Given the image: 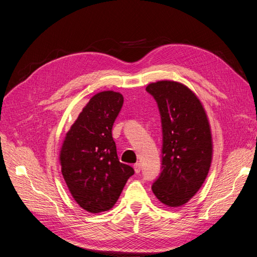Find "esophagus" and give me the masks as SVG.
<instances>
[{
	"label": "esophagus",
	"mask_w": 257,
	"mask_h": 257,
	"mask_svg": "<svg viewBox=\"0 0 257 257\" xmlns=\"http://www.w3.org/2000/svg\"><path fill=\"white\" fill-rule=\"evenodd\" d=\"M134 169H135V173H136V174H139V173H141V170H142V166H141V164H139V163H136V164L134 165Z\"/></svg>",
	"instance_id": "obj_1"
}]
</instances>
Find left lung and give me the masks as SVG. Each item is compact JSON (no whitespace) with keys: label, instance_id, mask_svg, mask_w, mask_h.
<instances>
[{"label":"left lung","instance_id":"8db88e82","mask_svg":"<svg viewBox=\"0 0 257 257\" xmlns=\"http://www.w3.org/2000/svg\"><path fill=\"white\" fill-rule=\"evenodd\" d=\"M157 100L162 121V172L152 184L168 207L188 203L203 185L212 160V137L206 111L186 85L170 80L146 88Z\"/></svg>","mask_w":257,"mask_h":257}]
</instances>
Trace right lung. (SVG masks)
Segmentation results:
<instances>
[{"instance_id":"right-lung-1","label":"right lung","mask_w":257,"mask_h":257,"mask_svg":"<svg viewBox=\"0 0 257 257\" xmlns=\"http://www.w3.org/2000/svg\"><path fill=\"white\" fill-rule=\"evenodd\" d=\"M123 105L119 92L93 96L71 126L60 151L61 172L72 196L85 211L113 207L134 169L120 163L111 130Z\"/></svg>"}]
</instances>
